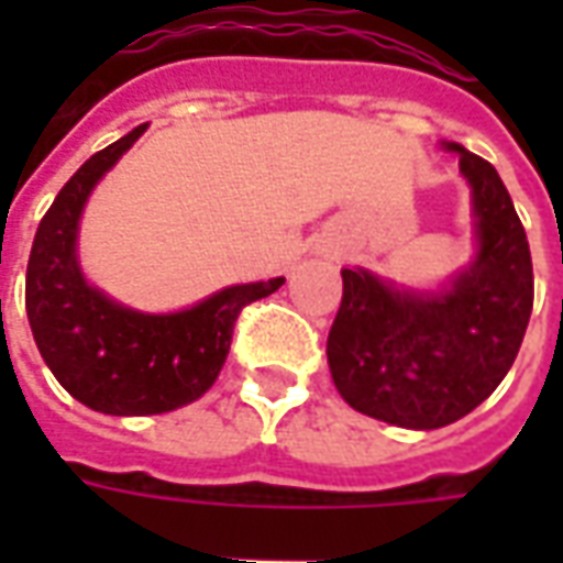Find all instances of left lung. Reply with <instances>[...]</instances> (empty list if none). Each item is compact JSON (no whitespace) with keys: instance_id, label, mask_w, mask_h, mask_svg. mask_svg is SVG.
<instances>
[{"instance_id":"obj_1","label":"left lung","mask_w":563,"mask_h":563,"mask_svg":"<svg viewBox=\"0 0 563 563\" xmlns=\"http://www.w3.org/2000/svg\"><path fill=\"white\" fill-rule=\"evenodd\" d=\"M471 186L476 253L443 289H407L343 268L329 367L341 398L379 422L431 431L459 422L500 386L533 307L531 246L492 162L455 141Z\"/></svg>"}]
</instances>
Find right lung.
Returning <instances> with one entry per match:
<instances>
[{
  "label": "right lung",
  "instance_id": "obj_1",
  "mask_svg": "<svg viewBox=\"0 0 563 563\" xmlns=\"http://www.w3.org/2000/svg\"><path fill=\"white\" fill-rule=\"evenodd\" d=\"M147 123L71 174L38 222L26 268V317L44 365L96 413L153 416L198 401L217 383L238 313L280 289L283 277L238 283L177 313H141L87 283L78 225L87 198Z\"/></svg>",
  "mask_w": 563,
  "mask_h": 563
}]
</instances>
